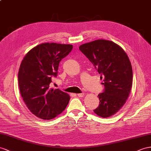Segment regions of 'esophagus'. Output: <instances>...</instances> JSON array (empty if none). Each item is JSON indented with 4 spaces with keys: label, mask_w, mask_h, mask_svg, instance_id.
<instances>
[{
    "label": "esophagus",
    "mask_w": 151,
    "mask_h": 151,
    "mask_svg": "<svg viewBox=\"0 0 151 151\" xmlns=\"http://www.w3.org/2000/svg\"><path fill=\"white\" fill-rule=\"evenodd\" d=\"M77 96H78V97H80V98H83V96H85V94H84V93H80V94H77Z\"/></svg>",
    "instance_id": "1"
}]
</instances>
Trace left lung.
<instances>
[{"label": "left lung", "instance_id": "left-lung-1", "mask_svg": "<svg viewBox=\"0 0 151 151\" xmlns=\"http://www.w3.org/2000/svg\"><path fill=\"white\" fill-rule=\"evenodd\" d=\"M79 49L103 79L105 91L99 94V105L94 112L103 118L110 117L124 106L130 94L133 70L129 57L119 45L105 40L87 42Z\"/></svg>", "mask_w": 151, "mask_h": 151}]
</instances>
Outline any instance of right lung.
<instances>
[{
  "mask_svg": "<svg viewBox=\"0 0 151 151\" xmlns=\"http://www.w3.org/2000/svg\"><path fill=\"white\" fill-rule=\"evenodd\" d=\"M73 49L69 44L45 42L27 52L18 71V86L28 109L38 118L50 120L60 114L70 96L59 88H50L57 76L60 60Z\"/></svg>",
  "mask_w": 151,
  "mask_h": 151,
  "instance_id": "right-lung-1",
  "label": "right lung"
}]
</instances>
